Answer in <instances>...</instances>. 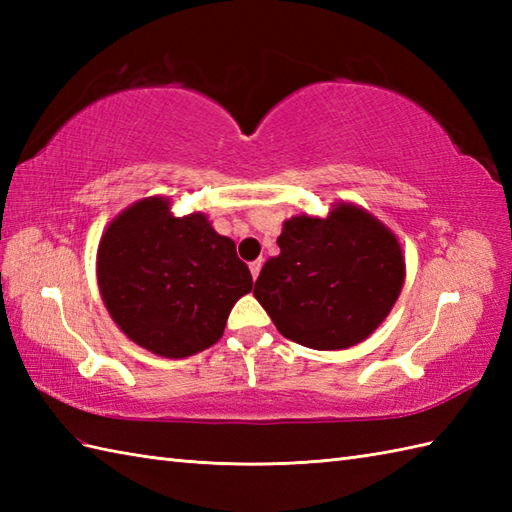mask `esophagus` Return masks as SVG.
Listing matches in <instances>:
<instances>
[{
	"mask_svg": "<svg viewBox=\"0 0 512 512\" xmlns=\"http://www.w3.org/2000/svg\"><path fill=\"white\" fill-rule=\"evenodd\" d=\"M262 259H255V262H250V275H253V279H257L259 277V270H262Z\"/></svg>",
	"mask_w": 512,
	"mask_h": 512,
	"instance_id": "1",
	"label": "esophagus"
}]
</instances>
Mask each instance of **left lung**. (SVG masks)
<instances>
[{"instance_id": "left-lung-1", "label": "left lung", "mask_w": 512, "mask_h": 512, "mask_svg": "<svg viewBox=\"0 0 512 512\" xmlns=\"http://www.w3.org/2000/svg\"><path fill=\"white\" fill-rule=\"evenodd\" d=\"M277 244L253 295L286 339L312 350L365 341L405 284L396 235L350 202H336L325 217H290Z\"/></svg>"}]
</instances>
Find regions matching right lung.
I'll list each match as a JSON object with an SVG mask.
<instances>
[{"label":"right lung","instance_id":"1","mask_svg":"<svg viewBox=\"0 0 512 512\" xmlns=\"http://www.w3.org/2000/svg\"><path fill=\"white\" fill-rule=\"evenodd\" d=\"M96 279L118 328L165 358L220 341L235 301L253 290L233 239L215 233L204 213L176 217L162 195L127 206L105 228Z\"/></svg>","mask_w":512,"mask_h":512}]
</instances>
